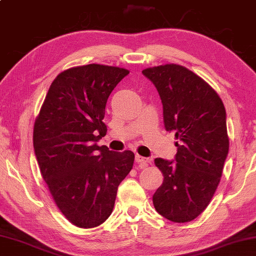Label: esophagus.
<instances>
[{
  "mask_svg": "<svg viewBox=\"0 0 256 256\" xmlns=\"http://www.w3.org/2000/svg\"><path fill=\"white\" fill-rule=\"evenodd\" d=\"M136 161L138 162V164H143L144 166H146L148 162H150V159H148V158H144V156L136 154Z\"/></svg>",
  "mask_w": 256,
  "mask_h": 256,
  "instance_id": "34e87169",
  "label": "esophagus"
}]
</instances>
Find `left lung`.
<instances>
[{
    "label": "left lung",
    "mask_w": 256,
    "mask_h": 256,
    "mask_svg": "<svg viewBox=\"0 0 256 256\" xmlns=\"http://www.w3.org/2000/svg\"><path fill=\"white\" fill-rule=\"evenodd\" d=\"M142 74L159 92L166 130L179 138L174 160H154L164 179L153 194V205L171 222H192L210 202L228 154L224 104L202 78L180 64Z\"/></svg>",
    "instance_id": "1"
}]
</instances>
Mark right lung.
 Here are the masks:
<instances>
[{
	"label": "right lung",
	"mask_w": 256,
	"mask_h": 256,
	"mask_svg": "<svg viewBox=\"0 0 256 256\" xmlns=\"http://www.w3.org/2000/svg\"><path fill=\"white\" fill-rule=\"evenodd\" d=\"M128 72L96 64L67 69L50 85L36 120L41 174L60 212L82 228L108 220L118 184L133 166L132 151L97 144L108 132L103 120L108 96Z\"/></svg>",
	"instance_id": "add662e5"
}]
</instances>
